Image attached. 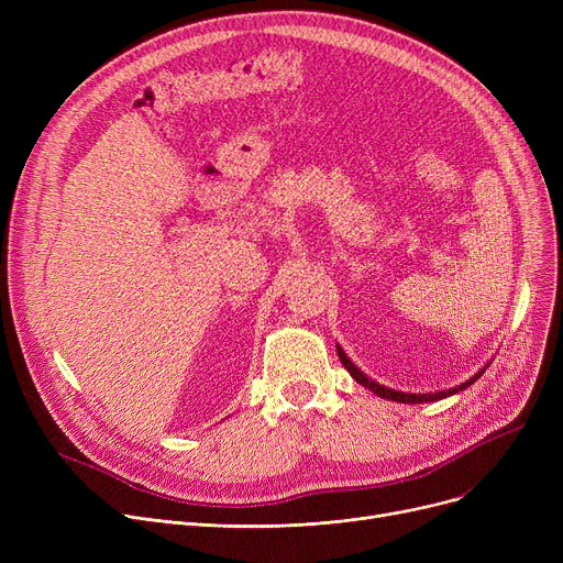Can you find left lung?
Instances as JSON below:
<instances>
[{
    "label": "left lung",
    "mask_w": 563,
    "mask_h": 563,
    "mask_svg": "<svg viewBox=\"0 0 563 563\" xmlns=\"http://www.w3.org/2000/svg\"><path fill=\"white\" fill-rule=\"evenodd\" d=\"M338 356H340V361H342V365L349 369V374L356 378L361 386H365V388H369L374 395H378V397H383V399H393V401H401V404H422V401H435V399H445V397H450V395H454V393H459V390H465L467 386H472V383H475L482 374H484V369L479 372V374H475L472 376L470 380H465L463 386H459V388H452V390H448V393H433V395H410V393H397V390H390V388H386V386H378L376 380H369L356 365H353L349 358H346V353L338 346Z\"/></svg>",
    "instance_id": "8db88e82"
}]
</instances>
